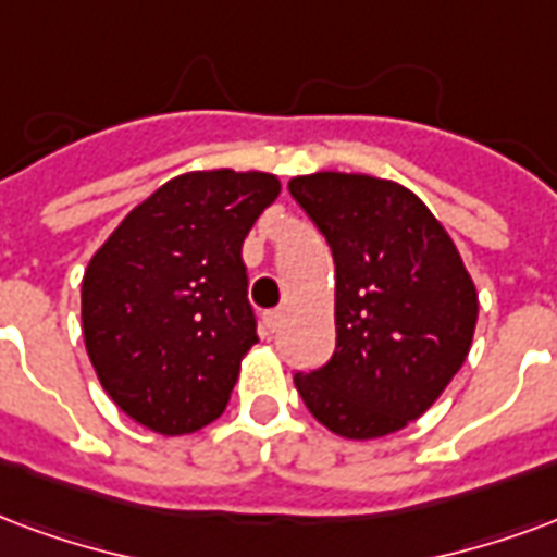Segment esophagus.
Here are the masks:
<instances>
[{"label":"esophagus","mask_w":557,"mask_h":557,"mask_svg":"<svg viewBox=\"0 0 557 557\" xmlns=\"http://www.w3.org/2000/svg\"><path fill=\"white\" fill-rule=\"evenodd\" d=\"M262 324H265L268 333H277L280 324H283V310H268L265 315H262Z\"/></svg>","instance_id":"obj_1"}]
</instances>
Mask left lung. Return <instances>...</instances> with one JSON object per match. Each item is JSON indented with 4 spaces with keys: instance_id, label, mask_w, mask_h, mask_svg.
Returning <instances> with one entry per match:
<instances>
[{
    "instance_id": "8db88e82",
    "label": "left lung",
    "mask_w": 557,
    "mask_h": 557,
    "mask_svg": "<svg viewBox=\"0 0 557 557\" xmlns=\"http://www.w3.org/2000/svg\"><path fill=\"white\" fill-rule=\"evenodd\" d=\"M289 191L336 265V351L295 374L300 398L348 440L401 431L467 360L475 283L443 224L405 185L324 171L295 176Z\"/></svg>"
}]
</instances>
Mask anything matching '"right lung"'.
I'll return each instance as SVG.
<instances>
[{
	"instance_id": "right-lung-1",
	"label": "right lung",
	"mask_w": 557,
	"mask_h": 557,
	"mask_svg": "<svg viewBox=\"0 0 557 557\" xmlns=\"http://www.w3.org/2000/svg\"><path fill=\"white\" fill-rule=\"evenodd\" d=\"M277 176L195 171L123 218L82 280L85 348L102 389L156 434H195L224 413L259 342L242 262Z\"/></svg>"
}]
</instances>
